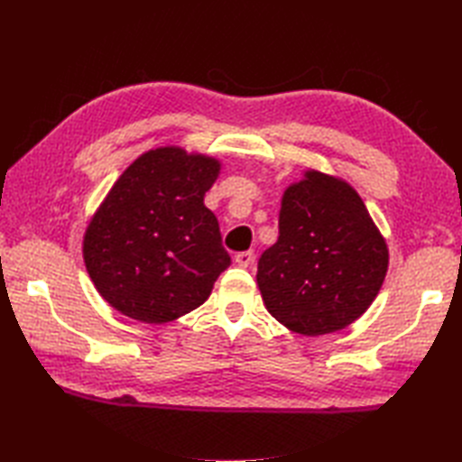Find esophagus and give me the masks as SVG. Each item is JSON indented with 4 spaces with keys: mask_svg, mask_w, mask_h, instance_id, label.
Instances as JSON below:
<instances>
[{
    "mask_svg": "<svg viewBox=\"0 0 462 462\" xmlns=\"http://www.w3.org/2000/svg\"><path fill=\"white\" fill-rule=\"evenodd\" d=\"M234 260H236V263L240 268H250L254 263V254L252 252H240L234 256Z\"/></svg>",
    "mask_w": 462,
    "mask_h": 462,
    "instance_id": "esophagus-1",
    "label": "esophagus"
}]
</instances>
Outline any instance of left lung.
Listing matches in <instances>:
<instances>
[{
  "label": "left lung",
  "instance_id": "8db88e82",
  "mask_svg": "<svg viewBox=\"0 0 462 462\" xmlns=\"http://www.w3.org/2000/svg\"><path fill=\"white\" fill-rule=\"evenodd\" d=\"M389 268V248L349 182L303 171L282 196L280 236L262 254L263 306L301 336H326L369 310Z\"/></svg>",
  "mask_w": 462,
  "mask_h": 462
}]
</instances>
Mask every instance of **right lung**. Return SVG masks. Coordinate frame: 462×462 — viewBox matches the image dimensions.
I'll return each mask as SVG.
<instances>
[{
    "mask_svg": "<svg viewBox=\"0 0 462 462\" xmlns=\"http://www.w3.org/2000/svg\"><path fill=\"white\" fill-rule=\"evenodd\" d=\"M220 171L214 156L159 146L119 176L83 236L85 268L109 306L166 323L208 300L230 266L218 220L204 206Z\"/></svg>",
    "mask_w": 462,
    "mask_h": 462,
    "instance_id": "obj_1",
    "label": "right lung"
}]
</instances>
